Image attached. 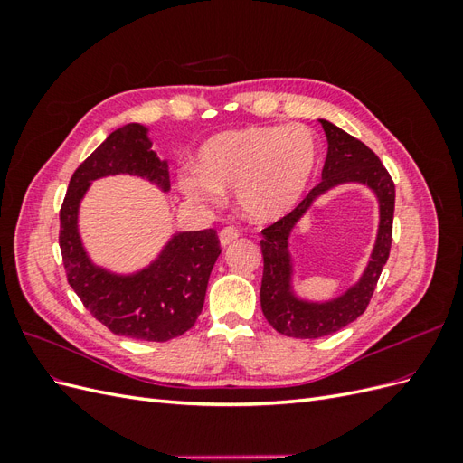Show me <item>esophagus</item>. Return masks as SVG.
Segmentation results:
<instances>
[{
    "mask_svg": "<svg viewBox=\"0 0 463 463\" xmlns=\"http://www.w3.org/2000/svg\"><path fill=\"white\" fill-rule=\"evenodd\" d=\"M218 237H220L222 247H226V245H230L232 241H235L237 237H240V230L233 228V226H228V228H223V230L218 233Z\"/></svg>",
    "mask_w": 463,
    "mask_h": 463,
    "instance_id": "obj_1",
    "label": "esophagus"
}]
</instances>
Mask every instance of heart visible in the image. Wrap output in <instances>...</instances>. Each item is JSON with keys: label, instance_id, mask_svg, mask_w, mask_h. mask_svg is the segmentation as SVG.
Masks as SVG:
<instances>
[{"label": "heart", "instance_id": "heart-1", "mask_svg": "<svg viewBox=\"0 0 463 463\" xmlns=\"http://www.w3.org/2000/svg\"><path fill=\"white\" fill-rule=\"evenodd\" d=\"M197 170L179 175L187 199L213 206L235 189L249 218L270 222L291 213L309 187L318 164L315 133L301 123L255 125L214 135L197 152Z\"/></svg>", "mask_w": 463, "mask_h": 463}]
</instances>
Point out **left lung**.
I'll return each mask as SVG.
<instances>
[{"instance_id":"8db88e82","label":"left lung","mask_w":463,"mask_h":463,"mask_svg":"<svg viewBox=\"0 0 463 463\" xmlns=\"http://www.w3.org/2000/svg\"><path fill=\"white\" fill-rule=\"evenodd\" d=\"M328 141V154L322 167V181L309 191V194L291 210L289 214L274 222L262 230V284H260V307L266 320L279 334L289 338L315 340L342 330L349 322L365 313L373 298L374 288L390 255L392 245V222H394V181L376 154L355 137L347 135L334 123L320 119ZM342 183H363L377 194L382 206V222H379L377 243L372 260L360 282L340 298L313 304L299 300L290 288V256L288 235L298 218L308 209L318 194Z\"/></svg>"}]
</instances>
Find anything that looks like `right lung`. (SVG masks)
Here are the masks:
<instances>
[{"instance_id":"add662e5","label":"right lung","mask_w":463,"mask_h":463,"mask_svg":"<svg viewBox=\"0 0 463 463\" xmlns=\"http://www.w3.org/2000/svg\"><path fill=\"white\" fill-rule=\"evenodd\" d=\"M150 146L148 129L129 123L77 167L60 210V247L67 282L96 320L118 335L167 342L185 334L203 311L208 278L222 253L216 232L175 233L156 260L129 276L96 266L79 235V206L94 179L129 174L170 191L167 162Z\"/></svg>"}]
</instances>
